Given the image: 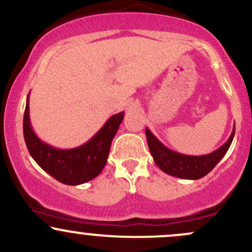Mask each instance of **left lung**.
I'll return each instance as SVG.
<instances>
[{"label": "left lung", "mask_w": 252, "mask_h": 252, "mask_svg": "<svg viewBox=\"0 0 252 252\" xmlns=\"http://www.w3.org/2000/svg\"><path fill=\"white\" fill-rule=\"evenodd\" d=\"M234 131L236 129L233 128L229 139L217 151L206 156H185V154L177 153L162 145L148 128H146V137H147L149 152L160 170L178 178L200 179L208 175L217 166L218 162L225 157L233 141Z\"/></svg>", "instance_id": "1"}]
</instances>
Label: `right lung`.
Returning <instances> with one entry per match:
<instances>
[{"mask_svg":"<svg viewBox=\"0 0 252 252\" xmlns=\"http://www.w3.org/2000/svg\"><path fill=\"white\" fill-rule=\"evenodd\" d=\"M29 101L27 95L24 113V137L34 161L63 184L79 185L95 178L106 164L112 139L123 121L124 112L111 116L100 130L84 145L70 149H59L41 141L33 131Z\"/></svg>","mask_w":252,"mask_h":252,"instance_id":"right-lung-1","label":"right lung"}]
</instances>
